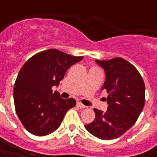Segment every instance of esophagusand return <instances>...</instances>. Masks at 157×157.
Listing matches in <instances>:
<instances>
[{"label":"esophagus","mask_w":157,"mask_h":157,"mask_svg":"<svg viewBox=\"0 0 157 157\" xmlns=\"http://www.w3.org/2000/svg\"><path fill=\"white\" fill-rule=\"evenodd\" d=\"M77 106H78L79 108H81V109H84V108H86V106L84 105V104H82V102H77Z\"/></svg>","instance_id":"obj_1"}]
</instances>
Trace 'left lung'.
<instances>
[{
  "instance_id": "1",
  "label": "left lung",
  "mask_w": 157,
  "mask_h": 157,
  "mask_svg": "<svg viewBox=\"0 0 157 157\" xmlns=\"http://www.w3.org/2000/svg\"><path fill=\"white\" fill-rule=\"evenodd\" d=\"M96 62L104 69L106 80L102 86L108 93L106 112L94 109L95 119L85 125L97 138L113 140L135 124L145 105V83L138 70L124 59L117 57Z\"/></svg>"
}]
</instances>
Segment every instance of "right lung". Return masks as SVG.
Returning a JSON list of instances; mask_svg holds the SVG:
<instances>
[{
	"label": "right lung",
	"mask_w": 157,
	"mask_h": 157,
	"mask_svg": "<svg viewBox=\"0 0 157 157\" xmlns=\"http://www.w3.org/2000/svg\"><path fill=\"white\" fill-rule=\"evenodd\" d=\"M82 59L50 48L37 53L22 65L14 84V104L20 121L31 134H51L59 127L66 112L75 107V99L61 98L52 87Z\"/></svg>",
	"instance_id": "right-lung-1"
}]
</instances>
